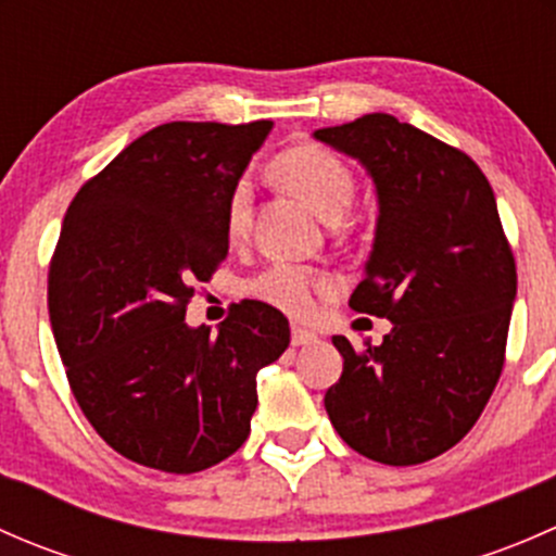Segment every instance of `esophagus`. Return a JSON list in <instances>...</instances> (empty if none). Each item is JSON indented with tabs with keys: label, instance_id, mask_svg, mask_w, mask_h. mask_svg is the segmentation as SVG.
Wrapping results in <instances>:
<instances>
[{
	"label": "esophagus",
	"instance_id": "34e87169",
	"mask_svg": "<svg viewBox=\"0 0 556 556\" xmlns=\"http://www.w3.org/2000/svg\"><path fill=\"white\" fill-rule=\"evenodd\" d=\"M290 341H293V346H309V344H317V333L309 328H301V325H293Z\"/></svg>",
	"mask_w": 556,
	"mask_h": 556
}]
</instances>
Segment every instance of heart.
Instances as JSON below:
<instances>
[{
    "label": "heart",
    "mask_w": 556,
    "mask_h": 556,
    "mask_svg": "<svg viewBox=\"0 0 556 556\" xmlns=\"http://www.w3.org/2000/svg\"><path fill=\"white\" fill-rule=\"evenodd\" d=\"M271 172L277 182L301 201L312 206L328 223L341 220L346 206L355 199V172L350 169L339 153L317 142H301L282 150L271 161ZM252 215L250 182L233 185L226 201V233L231 242L247 237ZM328 290V279L312 268L293 266V263H268L266 268L244 282V293L250 299L263 301L279 312L301 317L309 314L314 299Z\"/></svg>",
    "instance_id": "obj_1"
}]
</instances>
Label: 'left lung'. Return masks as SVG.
Returning <instances> with one entry per match:
<instances>
[{
	"instance_id": "8db88e82",
	"label": "left lung",
	"mask_w": 556,
	"mask_h": 556,
	"mask_svg": "<svg viewBox=\"0 0 556 556\" xmlns=\"http://www.w3.org/2000/svg\"><path fill=\"white\" fill-rule=\"evenodd\" d=\"M314 137L377 185V237L350 306L392 323L379 346L333 336L344 371L325 412L363 457L428 463L473 428L506 363L517 263L495 193L470 155L384 112Z\"/></svg>"
}]
</instances>
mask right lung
<instances>
[{
  "mask_svg": "<svg viewBox=\"0 0 556 556\" xmlns=\"http://www.w3.org/2000/svg\"><path fill=\"white\" fill-rule=\"evenodd\" d=\"M271 121H174L134 139L64 215L48 312L72 395L117 454L166 473L231 457L250 435L257 371L290 344L288 317L239 301L190 328L193 282L228 255L226 201Z\"/></svg>",
  "mask_w": 556,
  "mask_h": 556,
  "instance_id": "obj_1",
  "label": "right lung"
}]
</instances>
